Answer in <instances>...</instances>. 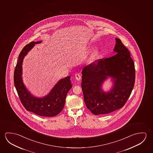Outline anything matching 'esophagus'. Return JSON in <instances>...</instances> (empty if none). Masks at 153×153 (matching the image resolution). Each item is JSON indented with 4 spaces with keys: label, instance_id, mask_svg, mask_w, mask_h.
I'll list each match as a JSON object with an SVG mask.
<instances>
[{
    "label": "esophagus",
    "instance_id": "34e87169",
    "mask_svg": "<svg viewBox=\"0 0 153 153\" xmlns=\"http://www.w3.org/2000/svg\"><path fill=\"white\" fill-rule=\"evenodd\" d=\"M75 78L76 79V80H78V81H80L81 80V76L80 75V74L77 73V74H76L75 75Z\"/></svg>",
    "mask_w": 153,
    "mask_h": 153
}]
</instances>
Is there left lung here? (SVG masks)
<instances>
[{
    "label": "left lung",
    "mask_w": 153,
    "mask_h": 153,
    "mask_svg": "<svg viewBox=\"0 0 153 153\" xmlns=\"http://www.w3.org/2000/svg\"><path fill=\"white\" fill-rule=\"evenodd\" d=\"M114 56L101 59L86 66L82 71L81 87L85 104L95 115L108 114L121 108L133 90L134 64L128 49L115 38ZM108 77L114 83L105 92L102 89Z\"/></svg>",
    "instance_id": "1"
}]
</instances>
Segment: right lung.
I'll list each match as a JSON object with an SVG mask.
<instances>
[{"label":"right lung","instance_id":"add662e5","mask_svg":"<svg viewBox=\"0 0 153 153\" xmlns=\"http://www.w3.org/2000/svg\"><path fill=\"white\" fill-rule=\"evenodd\" d=\"M41 42L32 41L21 51L15 69L14 81L19 100L27 111L41 117H53L59 114L64 108L66 95L72 87L70 76L59 80L48 94L43 97H36L31 94L22 79V64L25 56L36 44Z\"/></svg>","mask_w":153,"mask_h":153}]
</instances>
